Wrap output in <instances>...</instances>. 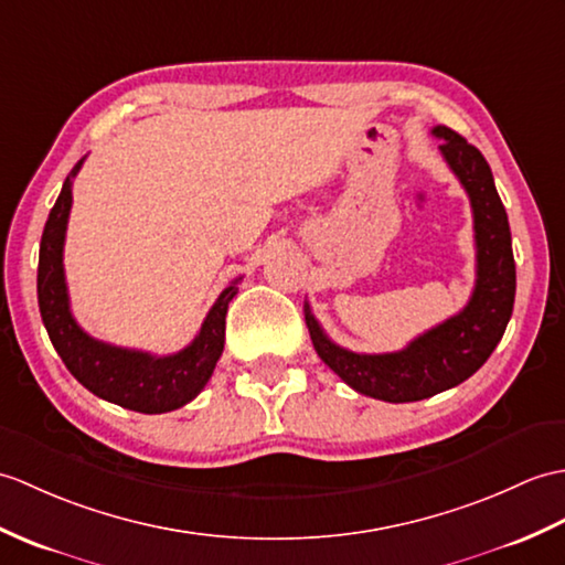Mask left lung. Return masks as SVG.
I'll return each mask as SVG.
<instances>
[{
  "mask_svg": "<svg viewBox=\"0 0 565 565\" xmlns=\"http://www.w3.org/2000/svg\"><path fill=\"white\" fill-rule=\"evenodd\" d=\"M440 153L469 194L475 216L477 284L469 303L409 347L392 353H356L334 344L306 303V324L318 356L365 397L383 402H418L465 383L493 353L515 303V259L505 206L493 185L491 168L477 147L433 127Z\"/></svg>",
  "mask_w": 565,
  "mask_h": 565,
  "instance_id": "1",
  "label": "left lung"
}]
</instances>
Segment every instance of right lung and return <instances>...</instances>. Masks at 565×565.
Returning a JSON list of instances; mask_svg holds the SVG:
<instances>
[{
	"label": "right lung",
	"mask_w": 565,
	"mask_h": 565,
	"mask_svg": "<svg viewBox=\"0 0 565 565\" xmlns=\"http://www.w3.org/2000/svg\"><path fill=\"white\" fill-rule=\"evenodd\" d=\"M84 159L67 175L50 209L38 257V306L50 334L70 373L96 397L141 414H166L192 402L212 377L226 342V312L238 294V279L223 288L209 310L192 344L170 356H153L147 351L122 349L98 342L76 324L70 310L67 279H64V233L72 209V180Z\"/></svg>",
	"instance_id": "right-lung-1"
}]
</instances>
